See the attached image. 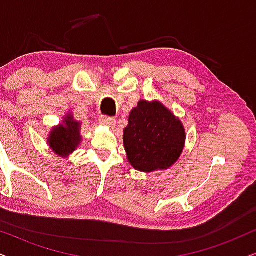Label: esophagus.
<instances>
[{"label": "esophagus", "instance_id": "obj_1", "mask_svg": "<svg viewBox=\"0 0 256 256\" xmlns=\"http://www.w3.org/2000/svg\"><path fill=\"white\" fill-rule=\"evenodd\" d=\"M99 122H102V125L110 126V128H112V126L116 125V119L113 117H108V116H100Z\"/></svg>", "mask_w": 256, "mask_h": 256}]
</instances>
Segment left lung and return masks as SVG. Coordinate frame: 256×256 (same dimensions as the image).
<instances>
[{
  "label": "left lung",
  "instance_id": "obj_1",
  "mask_svg": "<svg viewBox=\"0 0 256 256\" xmlns=\"http://www.w3.org/2000/svg\"><path fill=\"white\" fill-rule=\"evenodd\" d=\"M184 142L182 122L160 102L140 100L131 111L124 146L134 169L144 172L168 169L178 160Z\"/></svg>",
  "mask_w": 256,
  "mask_h": 256
}]
</instances>
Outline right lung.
<instances>
[{"label":"right lung","instance_id":"obj_1","mask_svg":"<svg viewBox=\"0 0 256 256\" xmlns=\"http://www.w3.org/2000/svg\"><path fill=\"white\" fill-rule=\"evenodd\" d=\"M80 126V122L74 120L70 114H67L64 118V125H60L50 132L48 142L52 150L62 157L76 150L82 140Z\"/></svg>","mask_w":256,"mask_h":256}]
</instances>
